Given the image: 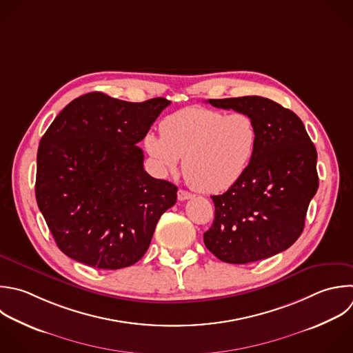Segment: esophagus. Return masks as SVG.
Returning <instances> with one entry per match:
<instances>
[{
	"label": "esophagus",
	"instance_id": "esophagus-1",
	"mask_svg": "<svg viewBox=\"0 0 353 353\" xmlns=\"http://www.w3.org/2000/svg\"><path fill=\"white\" fill-rule=\"evenodd\" d=\"M189 199H192V194H190L189 192L182 190V189H179V190H178V200L183 201V200H189Z\"/></svg>",
	"mask_w": 353,
	"mask_h": 353
}]
</instances>
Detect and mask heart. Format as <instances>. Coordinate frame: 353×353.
Instances as JSON below:
<instances>
[{
  "mask_svg": "<svg viewBox=\"0 0 353 353\" xmlns=\"http://www.w3.org/2000/svg\"><path fill=\"white\" fill-rule=\"evenodd\" d=\"M161 135L148 132V153L165 172L183 159L186 181L199 192L216 193L233 186L248 170L258 146L255 120L208 108H186L165 117Z\"/></svg>",
  "mask_w": 353,
  "mask_h": 353,
  "instance_id": "b5f03b06",
  "label": "heart"
}]
</instances>
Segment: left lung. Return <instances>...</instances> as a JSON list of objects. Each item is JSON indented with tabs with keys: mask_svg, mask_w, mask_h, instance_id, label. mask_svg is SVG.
<instances>
[{
	"mask_svg": "<svg viewBox=\"0 0 353 353\" xmlns=\"http://www.w3.org/2000/svg\"><path fill=\"white\" fill-rule=\"evenodd\" d=\"M212 106L250 114L258 146L245 174L223 194L211 196L215 218L205 247L228 263L276 255L301 236L319 188L317 153L303 123L291 110L262 97L210 99Z\"/></svg>",
	"mask_w": 353,
	"mask_h": 353,
	"instance_id": "obj_1",
	"label": "left lung"
}]
</instances>
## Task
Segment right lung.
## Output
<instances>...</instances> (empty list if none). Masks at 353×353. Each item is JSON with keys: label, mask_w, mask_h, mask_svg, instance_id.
<instances>
[{"label": "right lung", "mask_w": 353, "mask_h": 353, "mask_svg": "<svg viewBox=\"0 0 353 353\" xmlns=\"http://www.w3.org/2000/svg\"><path fill=\"white\" fill-rule=\"evenodd\" d=\"M170 103L90 92L52 121L39 146L36 199L63 254L110 270L145 255L178 188L145 171L137 145Z\"/></svg>", "instance_id": "1"}]
</instances>
